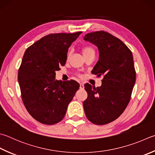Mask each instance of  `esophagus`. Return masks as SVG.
<instances>
[{"label": "esophagus", "instance_id": "obj_1", "mask_svg": "<svg viewBox=\"0 0 155 155\" xmlns=\"http://www.w3.org/2000/svg\"><path fill=\"white\" fill-rule=\"evenodd\" d=\"M80 88L81 89V90L84 88V84L83 83H80Z\"/></svg>", "mask_w": 155, "mask_h": 155}]
</instances>
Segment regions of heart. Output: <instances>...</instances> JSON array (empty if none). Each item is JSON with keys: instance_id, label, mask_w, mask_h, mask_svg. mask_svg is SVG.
Returning <instances> with one entry per match:
<instances>
[{"instance_id": "1", "label": "heart", "mask_w": 155, "mask_h": 155, "mask_svg": "<svg viewBox=\"0 0 155 155\" xmlns=\"http://www.w3.org/2000/svg\"><path fill=\"white\" fill-rule=\"evenodd\" d=\"M81 52H82V54L84 57L90 54H95V49L92 46L87 45V46H84L82 48V50H81ZM68 57H69V54H68Z\"/></svg>"}]
</instances>
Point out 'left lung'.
<instances>
[{
	"label": "left lung",
	"mask_w": 155,
	"mask_h": 155,
	"mask_svg": "<svg viewBox=\"0 0 155 155\" xmlns=\"http://www.w3.org/2000/svg\"><path fill=\"white\" fill-rule=\"evenodd\" d=\"M84 39L98 47L99 59L92 74L103 77L100 87L84 84V112L92 123L105 125L117 119L129 103L136 82L133 55L121 40L107 31L91 32Z\"/></svg>",
	"instance_id": "obj_1"
}]
</instances>
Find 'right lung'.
Returning a JSON list of instances; mask_svg holds the SVG:
<instances>
[{"mask_svg": "<svg viewBox=\"0 0 155 155\" xmlns=\"http://www.w3.org/2000/svg\"><path fill=\"white\" fill-rule=\"evenodd\" d=\"M81 33L48 34L23 55L18 71L22 101L32 117L43 124L62 120L80 87L75 80H56L55 71L65 65L69 47Z\"/></svg>", "mask_w": 155, "mask_h": 155, "instance_id": "1", "label": "right lung"}]
</instances>
